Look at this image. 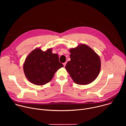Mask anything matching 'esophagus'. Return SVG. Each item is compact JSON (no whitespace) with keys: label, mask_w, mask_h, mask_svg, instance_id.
Returning a JSON list of instances; mask_svg holds the SVG:
<instances>
[{"label":"esophagus","mask_w":126,"mask_h":126,"mask_svg":"<svg viewBox=\"0 0 126 126\" xmlns=\"http://www.w3.org/2000/svg\"><path fill=\"white\" fill-rule=\"evenodd\" d=\"M66 63H67L66 62H65V63H63V65H64V67H65V66H66Z\"/></svg>","instance_id":"esophagus-1"}]
</instances>
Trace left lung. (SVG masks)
<instances>
[{
	"mask_svg": "<svg viewBox=\"0 0 126 126\" xmlns=\"http://www.w3.org/2000/svg\"><path fill=\"white\" fill-rule=\"evenodd\" d=\"M71 60L65 69L73 81L78 85H87L93 82L101 70L99 56L89 46L80 44L69 50Z\"/></svg>",
	"mask_w": 126,
	"mask_h": 126,
	"instance_id": "left-lung-1",
	"label": "left lung"
}]
</instances>
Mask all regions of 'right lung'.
<instances>
[{"label":"right lung","mask_w":126,"mask_h":126,"mask_svg":"<svg viewBox=\"0 0 126 126\" xmlns=\"http://www.w3.org/2000/svg\"><path fill=\"white\" fill-rule=\"evenodd\" d=\"M52 48L45 51L40 47L32 50L26 58L23 68L25 76L31 83L43 85L49 82L57 71L63 67L59 61L57 54L52 52Z\"/></svg>","instance_id":"right-lung-1"}]
</instances>
